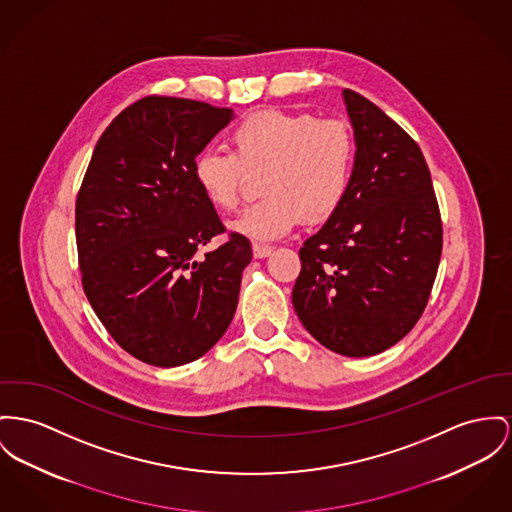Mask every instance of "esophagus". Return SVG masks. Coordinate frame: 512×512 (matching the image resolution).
Segmentation results:
<instances>
[{
	"label": "esophagus",
	"mask_w": 512,
	"mask_h": 512,
	"mask_svg": "<svg viewBox=\"0 0 512 512\" xmlns=\"http://www.w3.org/2000/svg\"><path fill=\"white\" fill-rule=\"evenodd\" d=\"M272 246L270 244H260V242H254V246H252V252H254V256L256 258H266V256H270L272 254Z\"/></svg>",
	"instance_id": "esophagus-1"
}]
</instances>
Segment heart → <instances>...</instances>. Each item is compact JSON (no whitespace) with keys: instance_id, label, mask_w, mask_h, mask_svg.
I'll list each match as a JSON object with an SVG mask.
<instances>
[{"instance_id":"b5f03b06","label":"heart","mask_w":512,"mask_h":512,"mask_svg":"<svg viewBox=\"0 0 512 512\" xmlns=\"http://www.w3.org/2000/svg\"><path fill=\"white\" fill-rule=\"evenodd\" d=\"M231 143L233 151L204 149L194 159V178L209 205L233 211L248 174L264 172V198L231 223L242 237L279 239L303 217L328 219L349 192L357 145L340 118L264 110L244 118Z\"/></svg>"}]
</instances>
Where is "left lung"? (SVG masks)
<instances>
[{"label": "left lung", "mask_w": 512, "mask_h": 512, "mask_svg": "<svg viewBox=\"0 0 512 512\" xmlns=\"http://www.w3.org/2000/svg\"><path fill=\"white\" fill-rule=\"evenodd\" d=\"M355 132L349 192L299 250L293 307L312 338L345 357L408 336L427 307L443 223L419 145L363 95L345 89Z\"/></svg>", "instance_id": "obj_1"}]
</instances>
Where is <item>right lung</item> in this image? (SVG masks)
Listing matches in <instances>:
<instances>
[{
	"mask_svg": "<svg viewBox=\"0 0 512 512\" xmlns=\"http://www.w3.org/2000/svg\"><path fill=\"white\" fill-rule=\"evenodd\" d=\"M233 108L149 95L99 139L75 202L83 291L114 341L139 361L178 367L227 332L250 240L225 235L194 178V159Z\"/></svg>",
	"mask_w": 512,
	"mask_h": 512,
	"instance_id": "obj_1",
	"label": "right lung"
}]
</instances>
